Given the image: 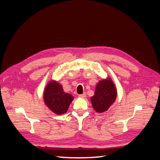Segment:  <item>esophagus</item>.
<instances>
[{"label": "esophagus", "mask_w": 160, "mask_h": 160, "mask_svg": "<svg viewBox=\"0 0 160 160\" xmlns=\"http://www.w3.org/2000/svg\"><path fill=\"white\" fill-rule=\"evenodd\" d=\"M79 98H86V94L85 93H83V94L79 95Z\"/></svg>", "instance_id": "obj_1"}]
</instances>
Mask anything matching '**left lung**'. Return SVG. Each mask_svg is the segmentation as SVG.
<instances>
[{"instance_id":"obj_1","label":"left lung","mask_w":160,"mask_h":160,"mask_svg":"<svg viewBox=\"0 0 160 160\" xmlns=\"http://www.w3.org/2000/svg\"><path fill=\"white\" fill-rule=\"evenodd\" d=\"M117 90L115 85L109 78L101 80L96 86L95 94L91 98L93 109L98 113L107 111L115 101Z\"/></svg>"}]
</instances>
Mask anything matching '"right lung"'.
Returning <instances> with one entry per match:
<instances>
[{
	"label": "right lung",
	"mask_w": 160,
	"mask_h": 160,
	"mask_svg": "<svg viewBox=\"0 0 160 160\" xmlns=\"http://www.w3.org/2000/svg\"><path fill=\"white\" fill-rule=\"evenodd\" d=\"M44 101L53 113H65L73 100L71 94L65 93L62 86L56 81H50L44 91Z\"/></svg>",
	"instance_id": "1"
}]
</instances>
